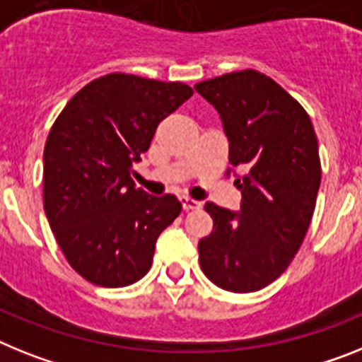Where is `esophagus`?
<instances>
[{
  "mask_svg": "<svg viewBox=\"0 0 362 362\" xmlns=\"http://www.w3.org/2000/svg\"><path fill=\"white\" fill-rule=\"evenodd\" d=\"M181 206H183V211H197V209H202V203L190 199V197H181Z\"/></svg>",
  "mask_w": 362,
  "mask_h": 362,
  "instance_id": "obj_1",
  "label": "esophagus"
}]
</instances>
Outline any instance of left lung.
Instances as JSON below:
<instances>
[{
  "label": "left lung",
  "mask_w": 362,
  "mask_h": 362,
  "mask_svg": "<svg viewBox=\"0 0 362 362\" xmlns=\"http://www.w3.org/2000/svg\"><path fill=\"white\" fill-rule=\"evenodd\" d=\"M218 110L228 163L242 190L240 211L205 203L214 227L199 240V265L216 286L252 293L274 282L300 249L320 187L319 143L310 115L255 69L194 86Z\"/></svg>",
  "instance_id": "1"
}]
</instances>
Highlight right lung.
Returning a JSON list of instances; mask_svg holds the SVG:
<instances>
[{"instance_id": "1", "label": "right lung", "mask_w": 362, "mask_h": 362, "mask_svg": "<svg viewBox=\"0 0 362 362\" xmlns=\"http://www.w3.org/2000/svg\"><path fill=\"white\" fill-rule=\"evenodd\" d=\"M192 93L181 82L111 73L80 89L54 120L43 150V209L88 282L124 287L150 271L157 238L181 203L135 187L134 163Z\"/></svg>"}]
</instances>
